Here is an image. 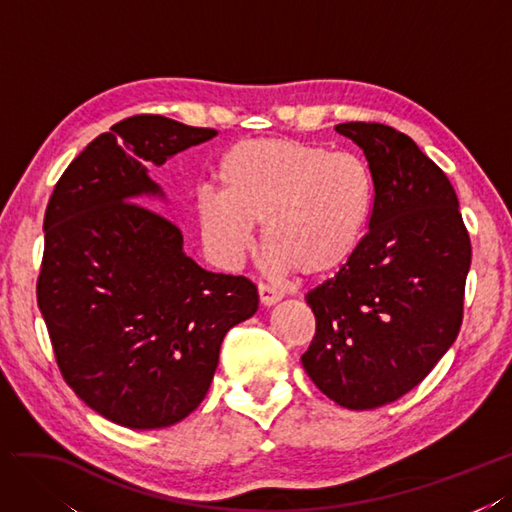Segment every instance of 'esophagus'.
<instances>
[{"instance_id":"esophagus-1","label":"esophagus","mask_w":512,"mask_h":512,"mask_svg":"<svg viewBox=\"0 0 512 512\" xmlns=\"http://www.w3.org/2000/svg\"><path fill=\"white\" fill-rule=\"evenodd\" d=\"M259 300H261V304L264 306H272V304H276L279 302L281 298H283V294L276 287H272V285H266V283H259Z\"/></svg>"}]
</instances>
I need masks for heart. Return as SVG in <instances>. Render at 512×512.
I'll use <instances>...</instances> for the list:
<instances>
[{
	"mask_svg": "<svg viewBox=\"0 0 512 512\" xmlns=\"http://www.w3.org/2000/svg\"><path fill=\"white\" fill-rule=\"evenodd\" d=\"M218 195L195 203L201 238L223 266L251 248L255 225L279 268L317 279L358 251L371 216V175L354 154L285 137L244 139L216 169Z\"/></svg>",
	"mask_w": 512,
	"mask_h": 512,
	"instance_id": "obj_1",
	"label": "heart"
}]
</instances>
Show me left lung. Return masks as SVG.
<instances>
[{"label":"left lung","mask_w":512,"mask_h":512,"mask_svg":"<svg viewBox=\"0 0 512 512\" xmlns=\"http://www.w3.org/2000/svg\"><path fill=\"white\" fill-rule=\"evenodd\" d=\"M337 133L369 160L373 206L356 255L306 294L315 337L302 367L328 399L375 410L425 379L463 321L472 244L446 173L392 126Z\"/></svg>","instance_id":"1"}]
</instances>
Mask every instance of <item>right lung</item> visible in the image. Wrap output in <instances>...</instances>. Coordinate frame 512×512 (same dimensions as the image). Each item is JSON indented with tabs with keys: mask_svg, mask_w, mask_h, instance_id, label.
Wrapping results in <instances>:
<instances>
[{
	"mask_svg": "<svg viewBox=\"0 0 512 512\" xmlns=\"http://www.w3.org/2000/svg\"><path fill=\"white\" fill-rule=\"evenodd\" d=\"M214 135L133 115L87 145L49 199L40 313L66 384L115 425L163 429L197 410L225 334L257 311L253 281L197 266L180 227L135 201L160 195L145 165Z\"/></svg>",
	"mask_w": 512,
	"mask_h": 512,
	"instance_id": "obj_1",
	"label": "right lung"
}]
</instances>
